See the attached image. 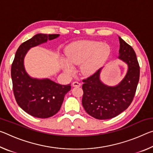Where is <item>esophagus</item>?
Wrapping results in <instances>:
<instances>
[{"mask_svg": "<svg viewBox=\"0 0 153 153\" xmlns=\"http://www.w3.org/2000/svg\"><path fill=\"white\" fill-rule=\"evenodd\" d=\"M72 85H73V86H74V87L81 86V84H80V83L78 82H74L73 83H72Z\"/></svg>", "mask_w": 153, "mask_h": 153, "instance_id": "obj_1", "label": "esophagus"}]
</instances>
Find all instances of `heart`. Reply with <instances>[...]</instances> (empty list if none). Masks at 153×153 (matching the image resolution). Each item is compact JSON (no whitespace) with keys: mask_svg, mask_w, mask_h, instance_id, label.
Returning a JSON list of instances; mask_svg holds the SVG:
<instances>
[{"mask_svg":"<svg viewBox=\"0 0 153 153\" xmlns=\"http://www.w3.org/2000/svg\"><path fill=\"white\" fill-rule=\"evenodd\" d=\"M109 53L108 46L91 41H83L71 46L66 53L67 60L63 62V68L67 74L74 71L75 65L81 64L80 71L90 75L100 68V65Z\"/></svg>","mask_w":153,"mask_h":153,"instance_id":"obj_1","label":"heart"}]
</instances>
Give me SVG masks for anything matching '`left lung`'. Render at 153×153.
Wrapping results in <instances>:
<instances>
[{
  "label": "left lung",
  "mask_w": 153,
  "mask_h": 153,
  "mask_svg": "<svg viewBox=\"0 0 153 153\" xmlns=\"http://www.w3.org/2000/svg\"><path fill=\"white\" fill-rule=\"evenodd\" d=\"M119 58L128 65L126 77L117 86H107L99 79L102 68L82 80V105L88 114L97 120L116 117L128 108L136 94L140 78V66L135 51L119 37Z\"/></svg>",
  "instance_id": "obj_1"
}]
</instances>
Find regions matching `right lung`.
<instances>
[{
	"label": "right lung",
	"instance_id": "right-lung-1",
	"mask_svg": "<svg viewBox=\"0 0 153 153\" xmlns=\"http://www.w3.org/2000/svg\"><path fill=\"white\" fill-rule=\"evenodd\" d=\"M59 34L38 33L23 42L17 50L11 65L13 90L18 105L35 117L48 118L60 110L71 84L61 85L51 79H33L25 71L24 59L31 47L53 40Z\"/></svg>",
	"mask_w": 153,
	"mask_h": 153
}]
</instances>
